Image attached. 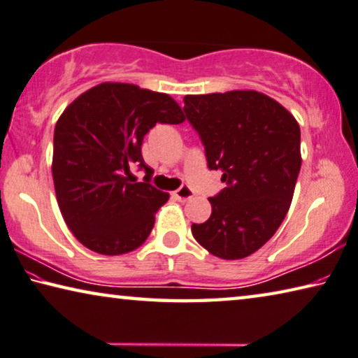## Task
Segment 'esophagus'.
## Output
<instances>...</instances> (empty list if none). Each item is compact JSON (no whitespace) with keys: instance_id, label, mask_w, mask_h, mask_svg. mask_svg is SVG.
Listing matches in <instances>:
<instances>
[{"instance_id":"esophagus-1","label":"esophagus","mask_w":358,"mask_h":358,"mask_svg":"<svg viewBox=\"0 0 358 358\" xmlns=\"http://www.w3.org/2000/svg\"><path fill=\"white\" fill-rule=\"evenodd\" d=\"M173 196L178 201H187V200H190V198H193V190L190 189V187L182 185L179 190H176L173 193Z\"/></svg>"}]
</instances>
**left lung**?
Instances as JSON below:
<instances>
[{
  "mask_svg": "<svg viewBox=\"0 0 358 358\" xmlns=\"http://www.w3.org/2000/svg\"><path fill=\"white\" fill-rule=\"evenodd\" d=\"M184 103L209 169H220L227 182L209 198L210 217L192 225L193 238L219 259H244L276 233L290 208L301 168L300 125L255 90L187 95Z\"/></svg>",
  "mask_w": 358,
  "mask_h": 358,
  "instance_id": "8db88e82",
  "label": "left lung"
}]
</instances>
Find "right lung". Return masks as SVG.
I'll use <instances>...</instances> for the list:
<instances>
[{
  "label": "right lung",
  "instance_id": "1",
  "mask_svg": "<svg viewBox=\"0 0 358 358\" xmlns=\"http://www.w3.org/2000/svg\"><path fill=\"white\" fill-rule=\"evenodd\" d=\"M184 120L166 93L124 82L92 87L63 110L54 131L52 178L63 219L82 245L122 255L148 239L169 193L149 184L152 169L141 145L157 124ZM133 162L146 169L145 183L131 180Z\"/></svg>",
  "mask_w": 358,
  "mask_h": 358
}]
</instances>
